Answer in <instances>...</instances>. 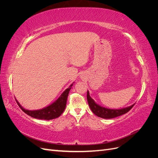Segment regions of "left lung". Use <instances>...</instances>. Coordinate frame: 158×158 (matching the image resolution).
Here are the masks:
<instances>
[{
	"mask_svg": "<svg viewBox=\"0 0 158 158\" xmlns=\"http://www.w3.org/2000/svg\"><path fill=\"white\" fill-rule=\"evenodd\" d=\"M87 99L89 106L92 112L95 115L103 118H113L122 115V114L128 112L132 108V107L135 106V104H133L131 106L120 109H112L102 107L95 103L94 100L90 97L88 90L87 92Z\"/></svg>",
	"mask_w": 158,
	"mask_h": 158,
	"instance_id": "obj_1",
	"label": "left lung"
}]
</instances>
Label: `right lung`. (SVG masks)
<instances>
[{
	"label": "right lung",
	"instance_id": "right-lung-1",
	"mask_svg": "<svg viewBox=\"0 0 158 158\" xmlns=\"http://www.w3.org/2000/svg\"><path fill=\"white\" fill-rule=\"evenodd\" d=\"M73 84H72L69 88L66 89L64 92L62 93L60 96L57 99L55 102H54L47 107H45L41 109L27 110L23 108L20 104V103L17 101L16 99V101L19 107L21 108L22 111L33 118H35L38 119H44V120H51V119H54L59 117L64 111V109L66 105V101H67L68 95L72 86H73Z\"/></svg>",
	"mask_w": 158,
	"mask_h": 158
}]
</instances>
